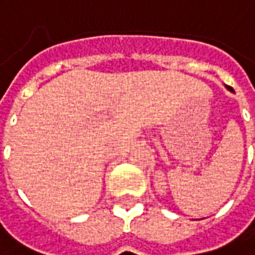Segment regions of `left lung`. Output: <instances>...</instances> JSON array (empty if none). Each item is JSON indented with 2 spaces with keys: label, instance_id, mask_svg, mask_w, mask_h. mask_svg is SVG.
Masks as SVG:
<instances>
[{
  "label": "left lung",
  "instance_id": "8db88e82",
  "mask_svg": "<svg viewBox=\"0 0 255 255\" xmlns=\"http://www.w3.org/2000/svg\"><path fill=\"white\" fill-rule=\"evenodd\" d=\"M228 89H230V91H233V89H232V88H230V86H228Z\"/></svg>",
  "mask_w": 255,
  "mask_h": 255
}]
</instances>
